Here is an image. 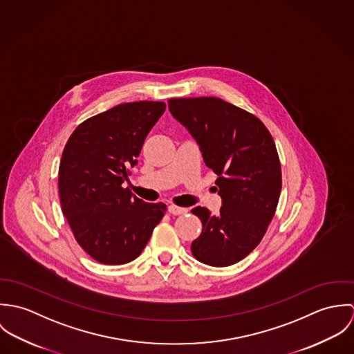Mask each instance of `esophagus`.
Instances as JSON below:
<instances>
[{
  "label": "esophagus",
  "mask_w": 354,
  "mask_h": 354,
  "mask_svg": "<svg viewBox=\"0 0 354 354\" xmlns=\"http://www.w3.org/2000/svg\"><path fill=\"white\" fill-rule=\"evenodd\" d=\"M167 209H169V212L173 214V215H181V214L188 212V208H185V207H178V205H174V204H170Z\"/></svg>",
  "instance_id": "1"
}]
</instances>
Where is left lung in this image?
I'll return each instance as SVG.
<instances>
[{"mask_svg": "<svg viewBox=\"0 0 354 354\" xmlns=\"http://www.w3.org/2000/svg\"><path fill=\"white\" fill-rule=\"evenodd\" d=\"M169 110L199 145L222 198L218 215L192 209L203 230L191 251L204 264L232 266L259 245L278 205L282 173L272 136L257 117L219 98H173Z\"/></svg>", "mask_w": 354, "mask_h": 354, "instance_id": "8db88e82", "label": "left lung"}]
</instances>
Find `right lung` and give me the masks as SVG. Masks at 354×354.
<instances>
[{"label":"right lung","mask_w":354,"mask_h":354,"mask_svg":"<svg viewBox=\"0 0 354 354\" xmlns=\"http://www.w3.org/2000/svg\"><path fill=\"white\" fill-rule=\"evenodd\" d=\"M166 109L165 102L114 106L83 121L68 139L58 169L62 212L77 244L94 260L118 266L135 260L165 215L122 183Z\"/></svg>","instance_id":"add662e5"}]
</instances>
